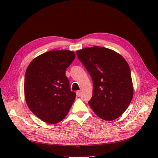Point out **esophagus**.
<instances>
[{"mask_svg": "<svg viewBox=\"0 0 158 158\" xmlns=\"http://www.w3.org/2000/svg\"><path fill=\"white\" fill-rule=\"evenodd\" d=\"M76 95H77L78 97L80 96V95H81V91H80V90L77 91V92H76Z\"/></svg>", "mask_w": 158, "mask_h": 158, "instance_id": "1", "label": "esophagus"}]
</instances>
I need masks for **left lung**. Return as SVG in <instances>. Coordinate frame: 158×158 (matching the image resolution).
<instances>
[{"label":"left lung","instance_id":"1","mask_svg":"<svg viewBox=\"0 0 158 158\" xmlns=\"http://www.w3.org/2000/svg\"><path fill=\"white\" fill-rule=\"evenodd\" d=\"M78 58L93 81V95L88 102L98 117L113 121L126 111L133 97L130 67L117 52L103 47L76 51Z\"/></svg>","mask_w":158,"mask_h":158}]
</instances>
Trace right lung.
I'll use <instances>...</instances> for the list:
<instances>
[{"label":"right lung","instance_id":"right-lung-1","mask_svg":"<svg viewBox=\"0 0 158 158\" xmlns=\"http://www.w3.org/2000/svg\"><path fill=\"white\" fill-rule=\"evenodd\" d=\"M75 59L69 50H54L35 57L26 69V102L31 111L49 124L67 115L76 94L71 92L65 71Z\"/></svg>","mask_w":158,"mask_h":158}]
</instances>
